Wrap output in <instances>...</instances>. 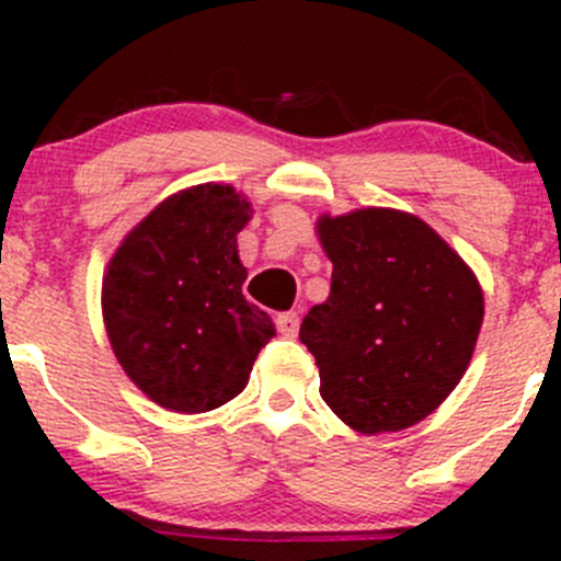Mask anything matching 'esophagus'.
<instances>
[{
    "instance_id": "obj_1",
    "label": "esophagus",
    "mask_w": 561,
    "mask_h": 561,
    "mask_svg": "<svg viewBox=\"0 0 561 561\" xmlns=\"http://www.w3.org/2000/svg\"><path fill=\"white\" fill-rule=\"evenodd\" d=\"M276 328H279L282 336H296V333H298V314L296 312L276 314Z\"/></svg>"
}]
</instances>
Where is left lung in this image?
I'll list each match as a JSON object with an SVG mask.
<instances>
[{"instance_id": "obj_1", "label": "left lung", "mask_w": 561, "mask_h": 561, "mask_svg": "<svg viewBox=\"0 0 561 561\" xmlns=\"http://www.w3.org/2000/svg\"><path fill=\"white\" fill-rule=\"evenodd\" d=\"M331 296L301 322L320 396L360 434L401 432L458 386L483 325L469 265L423 219L393 208L320 217Z\"/></svg>"}]
</instances>
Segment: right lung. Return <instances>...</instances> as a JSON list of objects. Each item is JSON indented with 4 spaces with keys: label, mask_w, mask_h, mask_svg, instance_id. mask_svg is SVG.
Wrapping results in <instances>:
<instances>
[{
    "label": "right lung",
    "mask_w": 561,
    "mask_h": 561,
    "mask_svg": "<svg viewBox=\"0 0 561 561\" xmlns=\"http://www.w3.org/2000/svg\"><path fill=\"white\" fill-rule=\"evenodd\" d=\"M249 203L228 184H197L129 230L103 279V317L118 364L151 401L195 415L247 388L274 322L241 293L236 236Z\"/></svg>",
    "instance_id": "right-lung-1"
}]
</instances>
